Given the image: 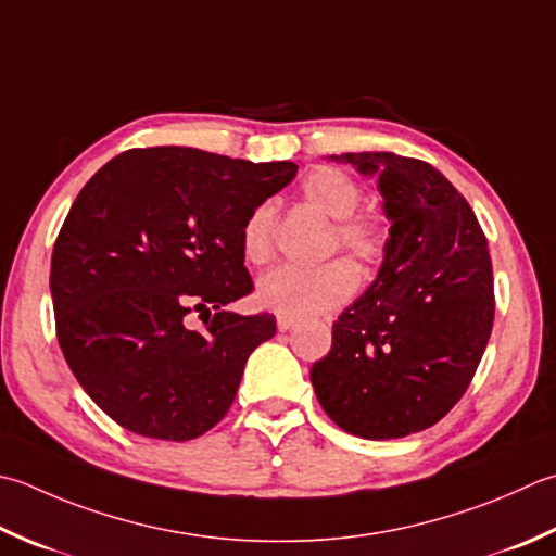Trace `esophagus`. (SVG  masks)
Wrapping results in <instances>:
<instances>
[{"mask_svg":"<svg viewBox=\"0 0 556 556\" xmlns=\"http://www.w3.org/2000/svg\"><path fill=\"white\" fill-rule=\"evenodd\" d=\"M277 328H279V332H287V330H291V328H296V320L287 318V315H279V318H277Z\"/></svg>","mask_w":556,"mask_h":556,"instance_id":"34e87169","label":"esophagus"}]
</instances>
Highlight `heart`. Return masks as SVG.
Wrapping results in <instances>:
<instances>
[{
	"label": "heart",
	"instance_id": "heart-1",
	"mask_svg": "<svg viewBox=\"0 0 556 556\" xmlns=\"http://www.w3.org/2000/svg\"><path fill=\"white\" fill-rule=\"evenodd\" d=\"M301 194L315 212L334 222L332 250L342 248L362 263H374L386 250V231L376 216L356 212L362 202L358 182L340 168H318L303 180ZM275 219L271 202L257 204L241 228L243 255L263 265L275 253ZM358 275L346 260H330L318 267H275L257 279L255 299L263 308L287 318H313L330 313L352 296Z\"/></svg>",
	"mask_w": 556,
	"mask_h": 556
}]
</instances>
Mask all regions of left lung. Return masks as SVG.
Instances as JSON below:
<instances>
[{
    "mask_svg": "<svg viewBox=\"0 0 556 556\" xmlns=\"http://www.w3.org/2000/svg\"><path fill=\"white\" fill-rule=\"evenodd\" d=\"M330 159L378 178L390 238L376 281L332 325L311 383L346 433L402 439L448 415L482 362L492 257L470 204L431 163L390 151Z\"/></svg>",
    "mask_w": 556,
    "mask_h": 556,
    "instance_id": "left-lung-1",
    "label": "left lung"
}]
</instances>
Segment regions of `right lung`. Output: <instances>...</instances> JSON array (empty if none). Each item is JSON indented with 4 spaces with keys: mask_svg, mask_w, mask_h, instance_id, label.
Segmentation results:
<instances>
[{
    "mask_svg": "<svg viewBox=\"0 0 556 556\" xmlns=\"http://www.w3.org/2000/svg\"><path fill=\"white\" fill-rule=\"evenodd\" d=\"M190 147L129 149L76 194L52 248L60 350L108 417L147 439L190 441L233 405L275 315L224 311L253 291L245 216L296 176ZM211 313L202 331L184 325Z\"/></svg>",
    "mask_w": 556,
    "mask_h": 556,
    "instance_id": "add662e5",
    "label": "right lung"
}]
</instances>
